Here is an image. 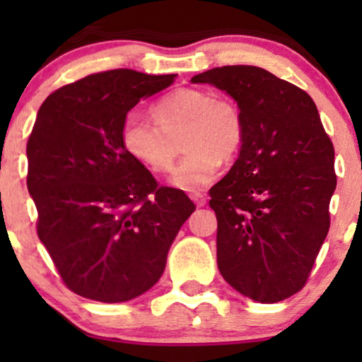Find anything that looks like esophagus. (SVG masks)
Segmentation results:
<instances>
[{
    "label": "esophagus",
    "mask_w": 362,
    "mask_h": 362,
    "mask_svg": "<svg viewBox=\"0 0 362 362\" xmlns=\"http://www.w3.org/2000/svg\"><path fill=\"white\" fill-rule=\"evenodd\" d=\"M192 197V201L197 204V207H204L206 206V197L202 194H192L190 195Z\"/></svg>",
    "instance_id": "obj_1"
}]
</instances>
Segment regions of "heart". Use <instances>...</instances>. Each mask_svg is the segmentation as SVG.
Instances as JSON below:
<instances>
[{
  "label": "heart",
  "instance_id": "heart-1",
  "mask_svg": "<svg viewBox=\"0 0 362 362\" xmlns=\"http://www.w3.org/2000/svg\"><path fill=\"white\" fill-rule=\"evenodd\" d=\"M167 127V115L163 109H148L141 107L136 109L129 117V129L138 136L139 139H151L163 134ZM170 172L173 173V182L178 187L187 190H199L209 182L211 173L202 165V155L194 151L189 153L184 160L173 163Z\"/></svg>",
  "mask_w": 362,
  "mask_h": 362
}]
</instances>
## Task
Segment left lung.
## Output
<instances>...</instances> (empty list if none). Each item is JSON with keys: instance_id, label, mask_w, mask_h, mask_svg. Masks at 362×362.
I'll return each instance as SVG.
<instances>
[{"instance_id": "left-lung-1", "label": "left lung", "mask_w": 362, "mask_h": 362, "mask_svg": "<svg viewBox=\"0 0 362 362\" xmlns=\"http://www.w3.org/2000/svg\"><path fill=\"white\" fill-rule=\"evenodd\" d=\"M238 105L240 151L209 190L218 218V267L255 301H279L305 284L330 228L334 144L306 91L257 66L194 76Z\"/></svg>"}]
</instances>
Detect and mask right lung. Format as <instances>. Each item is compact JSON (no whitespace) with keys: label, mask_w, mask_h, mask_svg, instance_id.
I'll use <instances>...</instances> for the list:
<instances>
[{"label":"right lung","mask_w":362,"mask_h":362,"mask_svg":"<svg viewBox=\"0 0 362 362\" xmlns=\"http://www.w3.org/2000/svg\"><path fill=\"white\" fill-rule=\"evenodd\" d=\"M173 78L95 73L54 91L37 114L27 144L37 235L62 281L90 300L122 303L153 288L195 209L168 216L156 242L163 221L148 209L156 182L126 144L129 110Z\"/></svg>","instance_id":"add662e5"}]
</instances>
